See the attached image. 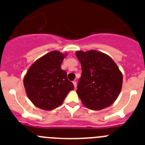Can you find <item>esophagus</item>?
Wrapping results in <instances>:
<instances>
[{
    "label": "esophagus",
    "mask_w": 145,
    "mask_h": 145,
    "mask_svg": "<svg viewBox=\"0 0 145 145\" xmlns=\"http://www.w3.org/2000/svg\"><path fill=\"white\" fill-rule=\"evenodd\" d=\"M72 84H73V85H74V86H75V88H76V87H77V82H76V80H73V81H72Z\"/></svg>",
    "instance_id": "1"
}]
</instances>
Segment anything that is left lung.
I'll return each mask as SVG.
<instances>
[{
    "label": "left lung",
    "instance_id": "left-lung-1",
    "mask_svg": "<svg viewBox=\"0 0 145 145\" xmlns=\"http://www.w3.org/2000/svg\"><path fill=\"white\" fill-rule=\"evenodd\" d=\"M81 64L82 73L77 93L87 108L100 110L110 106L118 97L123 75L108 55L95 50L75 53Z\"/></svg>",
    "mask_w": 145,
    "mask_h": 145
}]
</instances>
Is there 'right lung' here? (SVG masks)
Listing matches in <instances>:
<instances>
[{
  "label": "right lung",
  "instance_id": "1",
  "mask_svg": "<svg viewBox=\"0 0 145 145\" xmlns=\"http://www.w3.org/2000/svg\"><path fill=\"white\" fill-rule=\"evenodd\" d=\"M66 54L53 51L38 59L24 78V86L29 100L44 110L60 106L74 86L67 78L61 65Z\"/></svg>",
  "mask_w": 145,
  "mask_h": 145
}]
</instances>
